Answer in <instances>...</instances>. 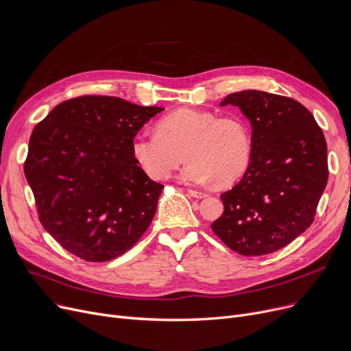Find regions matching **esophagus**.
Instances as JSON below:
<instances>
[{
  "mask_svg": "<svg viewBox=\"0 0 351 351\" xmlns=\"http://www.w3.org/2000/svg\"><path fill=\"white\" fill-rule=\"evenodd\" d=\"M189 195H191V196H193V197H196V199H204V197H206V196H208V193H205V192L193 191V189H191V191H189Z\"/></svg>",
  "mask_w": 351,
  "mask_h": 351,
  "instance_id": "esophagus-1",
  "label": "esophagus"
}]
</instances>
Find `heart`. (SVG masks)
<instances>
[{"label":"heart","mask_w":351,"mask_h":351,"mask_svg":"<svg viewBox=\"0 0 351 351\" xmlns=\"http://www.w3.org/2000/svg\"><path fill=\"white\" fill-rule=\"evenodd\" d=\"M131 151L135 162L154 180L169 178L189 160L180 179L192 185L216 180L228 185L241 176L250 160L252 139L241 118H217L209 110L180 108L156 123V132L134 136Z\"/></svg>","instance_id":"obj_1"}]
</instances>
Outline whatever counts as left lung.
I'll return each mask as SVG.
<instances>
[{
	"label": "left lung",
	"mask_w": 351,
	"mask_h": 351,
	"mask_svg": "<svg viewBox=\"0 0 351 351\" xmlns=\"http://www.w3.org/2000/svg\"><path fill=\"white\" fill-rule=\"evenodd\" d=\"M220 105L250 121L252 152L241 182L220 195L225 210L212 230L239 254L273 253L315 220L328 179L323 131L300 102L269 92H234Z\"/></svg>",
	"instance_id": "left-lung-1"
}]
</instances>
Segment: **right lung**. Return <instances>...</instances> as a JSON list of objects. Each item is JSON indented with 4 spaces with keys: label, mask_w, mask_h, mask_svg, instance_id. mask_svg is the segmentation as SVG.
I'll return each mask as SVG.
<instances>
[{
    "label": "right lung",
    "mask_w": 351,
    "mask_h": 351,
    "mask_svg": "<svg viewBox=\"0 0 351 351\" xmlns=\"http://www.w3.org/2000/svg\"><path fill=\"white\" fill-rule=\"evenodd\" d=\"M163 108L85 95L55 106L32 131L24 173L44 229L85 262H108L149 228L163 185L131 151Z\"/></svg>",
    "instance_id": "1"
}]
</instances>
